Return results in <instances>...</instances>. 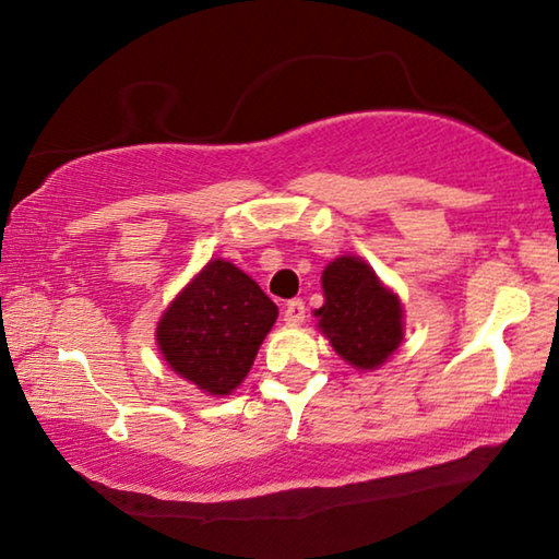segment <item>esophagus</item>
<instances>
[{"label": "esophagus", "instance_id": "34e87169", "mask_svg": "<svg viewBox=\"0 0 559 559\" xmlns=\"http://www.w3.org/2000/svg\"><path fill=\"white\" fill-rule=\"evenodd\" d=\"M283 321L288 325H300L306 321V304L300 298L288 300L286 306H283Z\"/></svg>", "mask_w": 559, "mask_h": 559}]
</instances>
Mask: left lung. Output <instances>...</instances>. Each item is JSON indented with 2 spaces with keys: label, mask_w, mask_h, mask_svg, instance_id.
<instances>
[{
  "label": "left lung",
  "mask_w": 559,
  "mask_h": 559,
  "mask_svg": "<svg viewBox=\"0 0 559 559\" xmlns=\"http://www.w3.org/2000/svg\"><path fill=\"white\" fill-rule=\"evenodd\" d=\"M325 304L318 328L353 368L376 370L403 341V306L376 271L356 255H341L323 271Z\"/></svg>",
  "instance_id": "obj_1"
}]
</instances>
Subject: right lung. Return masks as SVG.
<instances>
[{
	"instance_id": "add662e5",
	"label": "right lung",
	"mask_w": 559,
	"mask_h": 559,
	"mask_svg": "<svg viewBox=\"0 0 559 559\" xmlns=\"http://www.w3.org/2000/svg\"><path fill=\"white\" fill-rule=\"evenodd\" d=\"M278 308L228 261H209L166 308L156 328L171 370L209 395H228L253 366Z\"/></svg>"
}]
</instances>
